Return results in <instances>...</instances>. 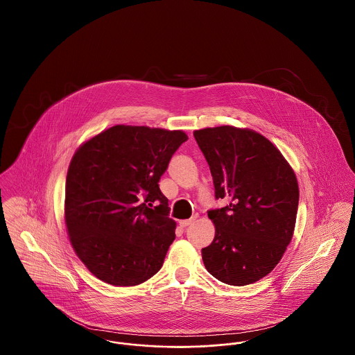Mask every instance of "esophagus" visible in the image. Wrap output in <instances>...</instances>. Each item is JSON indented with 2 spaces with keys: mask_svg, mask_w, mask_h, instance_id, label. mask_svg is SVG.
<instances>
[{
  "mask_svg": "<svg viewBox=\"0 0 355 355\" xmlns=\"http://www.w3.org/2000/svg\"><path fill=\"white\" fill-rule=\"evenodd\" d=\"M197 217L194 216V217H191V218H189V220H180V225L182 226V227H186V226H189V225H191L194 220H196Z\"/></svg>",
  "mask_w": 355,
  "mask_h": 355,
  "instance_id": "1",
  "label": "esophagus"
}]
</instances>
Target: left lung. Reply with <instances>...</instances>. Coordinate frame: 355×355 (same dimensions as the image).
Listing matches in <instances>:
<instances>
[{
    "label": "left lung",
    "mask_w": 355,
    "mask_h": 355,
    "mask_svg": "<svg viewBox=\"0 0 355 355\" xmlns=\"http://www.w3.org/2000/svg\"><path fill=\"white\" fill-rule=\"evenodd\" d=\"M216 189L229 203L207 211L216 226L202 249L206 270L218 281L250 285L268 275L290 243L300 190L291 166L263 135L234 126L196 130Z\"/></svg>",
    "instance_id": "1"
}]
</instances>
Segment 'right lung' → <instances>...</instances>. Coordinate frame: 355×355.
Here are the masks:
<instances>
[{"label": "right lung", "instance_id": "add662e5", "mask_svg": "<svg viewBox=\"0 0 355 355\" xmlns=\"http://www.w3.org/2000/svg\"><path fill=\"white\" fill-rule=\"evenodd\" d=\"M186 139L182 130L116 125L74 153L65 223L74 252L103 282L135 286L162 268L175 222L158 182Z\"/></svg>", "mask_w": 355, "mask_h": 355}]
</instances>
